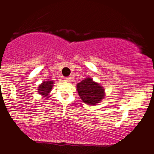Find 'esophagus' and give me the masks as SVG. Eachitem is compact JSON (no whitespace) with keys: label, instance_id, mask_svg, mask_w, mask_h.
<instances>
[{"label":"esophagus","instance_id":"esophagus-1","mask_svg":"<svg viewBox=\"0 0 154 154\" xmlns=\"http://www.w3.org/2000/svg\"><path fill=\"white\" fill-rule=\"evenodd\" d=\"M64 80H65V81H67V82H68V81H70V78L69 77H65V78H64Z\"/></svg>","mask_w":154,"mask_h":154}]
</instances>
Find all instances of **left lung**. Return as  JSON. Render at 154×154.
Returning a JSON list of instances; mask_svg holds the SVG:
<instances>
[{
  "label": "left lung",
  "mask_w": 154,
  "mask_h": 154,
  "mask_svg": "<svg viewBox=\"0 0 154 154\" xmlns=\"http://www.w3.org/2000/svg\"><path fill=\"white\" fill-rule=\"evenodd\" d=\"M77 89L82 101L89 105L98 104L105 96L104 88L90 77L77 83Z\"/></svg>",
  "instance_id": "left-lung-1"
}]
</instances>
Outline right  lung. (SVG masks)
I'll list each match as a JSON object with an SVG mask.
<instances>
[{
    "label": "right lung",
    "mask_w": 154,
    "mask_h": 154,
    "mask_svg": "<svg viewBox=\"0 0 154 154\" xmlns=\"http://www.w3.org/2000/svg\"><path fill=\"white\" fill-rule=\"evenodd\" d=\"M53 86V81L52 80H47V81H44L38 87V91L39 94L44 97H47L51 92Z\"/></svg>",
    "instance_id": "obj_1"
}]
</instances>
